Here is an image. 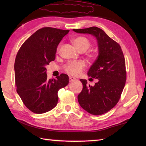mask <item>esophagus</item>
I'll use <instances>...</instances> for the list:
<instances>
[{"label": "esophagus", "instance_id": "1", "mask_svg": "<svg viewBox=\"0 0 146 146\" xmlns=\"http://www.w3.org/2000/svg\"><path fill=\"white\" fill-rule=\"evenodd\" d=\"M70 82H72L73 81H75V80H76L75 78H74V77H71V76H70Z\"/></svg>", "mask_w": 146, "mask_h": 146}]
</instances>
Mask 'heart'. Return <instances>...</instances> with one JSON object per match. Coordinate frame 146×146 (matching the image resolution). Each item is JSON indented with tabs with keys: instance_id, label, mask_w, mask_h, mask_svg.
<instances>
[{
	"instance_id": "obj_1",
	"label": "heart",
	"mask_w": 146,
	"mask_h": 146,
	"mask_svg": "<svg viewBox=\"0 0 146 146\" xmlns=\"http://www.w3.org/2000/svg\"><path fill=\"white\" fill-rule=\"evenodd\" d=\"M73 44L78 50H85L88 49L90 46V42L84 37H78L72 41ZM85 64L84 62L79 61H71L69 62L65 66V70L68 73L71 75L78 76L82 73Z\"/></svg>"
}]
</instances>
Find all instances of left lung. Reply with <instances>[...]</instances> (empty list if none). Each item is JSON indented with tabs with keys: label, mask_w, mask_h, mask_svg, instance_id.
Wrapping results in <instances>:
<instances>
[{
	"label": "left lung",
	"mask_w": 146,
	"mask_h": 146,
	"mask_svg": "<svg viewBox=\"0 0 146 146\" xmlns=\"http://www.w3.org/2000/svg\"><path fill=\"white\" fill-rule=\"evenodd\" d=\"M80 34H88L96 38L98 56L90 68L88 76L98 80L94 86L81 79L82 91L78 95L83 109L95 115L107 113L119 102L126 81L125 62L120 46L104 31L97 27L73 29Z\"/></svg>",
	"instance_id": "8db88e82"
}]
</instances>
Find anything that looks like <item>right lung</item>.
<instances>
[{"instance_id": "obj_1", "label": "right lung", "mask_w": 146, "mask_h": 146, "mask_svg": "<svg viewBox=\"0 0 146 146\" xmlns=\"http://www.w3.org/2000/svg\"><path fill=\"white\" fill-rule=\"evenodd\" d=\"M69 31L43 27L31 36L17 52L14 64L17 92L34 113H43L54 108L59 90L69 83L68 76L63 73L48 80L46 68L55 60L58 46Z\"/></svg>"}]
</instances>
